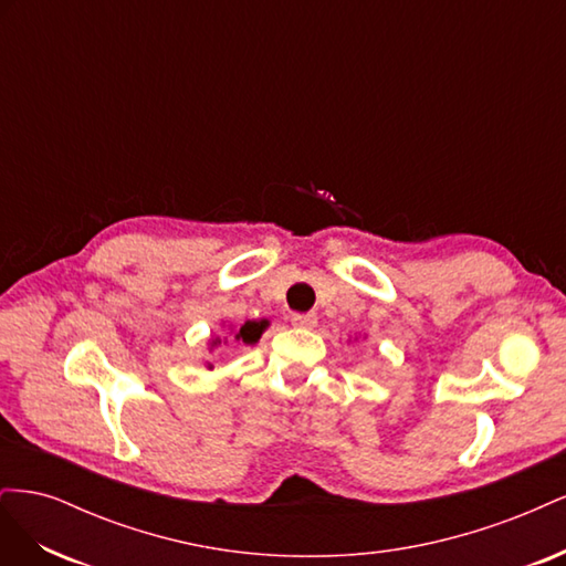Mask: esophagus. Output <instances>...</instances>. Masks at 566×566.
Segmentation results:
<instances>
[{"label": "esophagus", "instance_id": "esophagus-1", "mask_svg": "<svg viewBox=\"0 0 566 566\" xmlns=\"http://www.w3.org/2000/svg\"><path fill=\"white\" fill-rule=\"evenodd\" d=\"M293 325L295 328H304V331H312V328H316V323H318V318H316V314H293Z\"/></svg>", "mask_w": 566, "mask_h": 566}]
</instances>
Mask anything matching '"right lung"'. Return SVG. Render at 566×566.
Segmentation results:
<instances>
[{"label":"right lung","instance_id":"add662e5","mask_svg":"<svg viewBox=\"0 0 566 566\" xmlns=\"http://www.w3.org/2000/svg\"><path fill=\"white\" fill-rule=\"evenodd\" d=\"M224 333L221 335H212L208 339V349L214 352L219 345H227V342L233 337L235 342H243V345H254V342H260L262 333L269 328V321H245L243 325H224ZM208 368H212V364H208Z\"/></svg>","mask_w":566,"mask_h":566}]
</instances>
